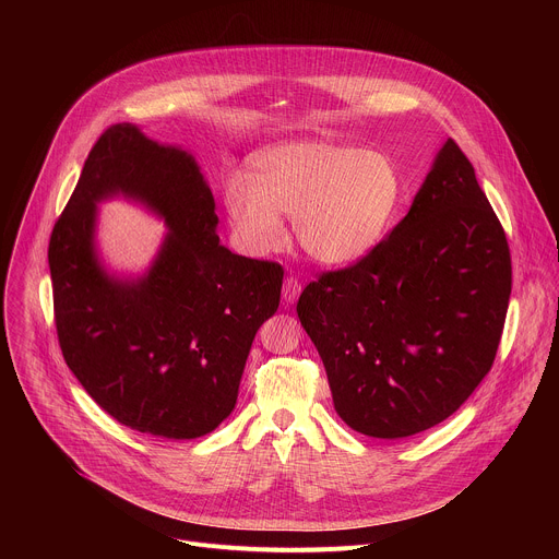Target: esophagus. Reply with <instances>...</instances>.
Wrapping results in <instances>:
<instances>
[{
    "instance_id": "obj_1",
    "label": "esophagus",
    "mask_w": 559,
    "mask_h": 559,
    "mask_svg": "<svg viewBox=\"0 0 559 559\" xmlns=\"http://www.w3.org/2000/svg\"><path fill=\"white\" fill-rule=\"evenodd\" d=\"M300 292H302V287H300L298 278H294V276L285 278V283H283V302L285 305H294L298 300Z\"/></svg>"
}]
</instances>
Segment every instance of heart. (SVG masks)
Returning a JSON list of instances; mask_svg holds the SVG:
<instances>
[{
  "mask_svg": "<svg viewBox=\"0 0 559 559\" xmlns=\"http://www.w3.org/2000/svg\"><path fill=\"white\" fill-rule=\"evenodd\" d=\"M403 183L382 152L307 139L272 145L252 162V179L223 183V203L241 248L254 257L276 252L285 223L300 250L321 265L367 257L382 238Z\"/></svg>",
  "mask_w": 559,
  "mask_h": 559,
  "instance_id": "heart-1",
  "label": "heart"
}]
</instances>
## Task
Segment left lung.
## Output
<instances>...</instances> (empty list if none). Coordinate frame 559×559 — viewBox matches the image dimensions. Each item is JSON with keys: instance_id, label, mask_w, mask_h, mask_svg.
<instances>
[{"instance_id": "left-lung-1", "label": "left lung", "mask_w": 559, "mask_h": 559, "mask_svg": "<svg viewBox=\"0 0 559 559\" xmlns=\"http://www.w3.org/2000/svg\"><path fill=\"white\" fill-rule=\"evenodd\" d=\"M511 296L504 229L468 158L447 139L407 216L354 267L296 305L336 414L401 440L451 414L489 373Z\"/></svg>"}]
</instances>
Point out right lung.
Returning a JSON list of instances; mask_svg holds the SVG:
<instances>
[{
	"label": "right lung",
	"instance_id": "add662e5",
	"mask_svg": "<svg viewBox=\"0 0 559 559\" xmlns=\"http://www.w3.org/2000/svg\"><path fill=\"white\" fill-rule=\"evenodd\" d=\"M141 204L167 225L139 275L117 273L96 241L98 205ZM214 197L192 152L134 123L108 128L55 223L48 265L66 365L121 425L168 440L214 431L234 409L283 270L221 246Z\"/></svg>",
	"mask_w": 559,
	"mask_h": 559
}]
</instances>
